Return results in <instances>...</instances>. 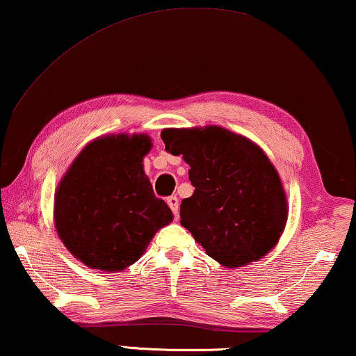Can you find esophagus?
Returning a JSON list of instances; mask_svg holds the SVG:
<instances>
[{"label":"esophagus","mask_w":356,"mask_h":356,"mask_svg":"<svg viewBox=\"0 0 356 356\" xmlns=\"http://www.w3.org/2000/svg\"><path fill=\"white\" fill-rule=\"evenodd\" d=\"M168 201V206H169V208H171V211L174 212V216H179V198H177V196L176 195H174V196H169V198L166 200Z\"/></svg>","instance_id":"1"}]
</instances>
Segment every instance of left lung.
I'll return each instance as SVG.
<instances>
[{
	"mask_svg": "<svg viewBox=\"0 0 356 356\" xmlns=\"http://www.w3.org/2000/svg\"><path fill=\"white\" fill-rule=\"evenodd\" d=\"M161 139L190 166L195 192L180 204V224L208 256L235 268L272 251L288 220V201L262 148L219 126L163 129Z\"/></svg>",
	"mask_w": 356,
	"mask_h": 356,
	"instance_id": "obj_1",
	"label": "left lung"
}]
</instances>
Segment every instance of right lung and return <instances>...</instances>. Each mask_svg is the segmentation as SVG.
<instances>
[{"label": "right lung", "mask_w": 356, "mask_h": 356, "mask_svg": "<svg viewBox=\"0 0 356 356\" xmlns=\"http://www.w3.org/2000/svg\"><path fill=\"white\" fill-rule=\"evenodd\" d=\"M150 148L145 134L99 137L62 177L54 201L57 235L88 267L121 272L172 222L145 176L142 161Z\"/></svg>", "instance_id": "right-lung-1"}]
</instances>
